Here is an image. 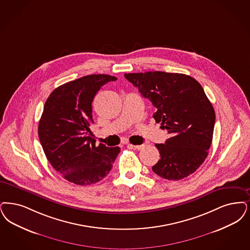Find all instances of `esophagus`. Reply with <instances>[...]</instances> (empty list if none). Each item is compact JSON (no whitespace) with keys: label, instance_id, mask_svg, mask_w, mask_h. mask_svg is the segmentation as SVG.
<instances>
[{"label":"esophagus","instance_id":"esophagus-1","mask_svg":"<svg viewBox=\"0 0 250 250\" xmlns=\"http://www.w3.org/2000/svg\"><path fill=\"white\" fill-rule=\"evenodd\" d=\"M128 146L132 147V148H134L135 150H141V149H143V148H144V146H145V145H132V144H129Z\"/></svg>","mask_w":250,"mask_h":250}]
</instances>
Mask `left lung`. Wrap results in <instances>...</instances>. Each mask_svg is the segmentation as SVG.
Wrapping results in <instances>:
<instances>
[{
  "label": "left lung",
  "mask_w": 250,
  "mask_h": 250,
  "mask_svg": "<svg viewBox=\"0 0 250 250\" xmlns=\"http://www.w3.org/2000/svg\"><path fill=\"white\" fill-rule=\"evenodd\" d=\"M142 97L156 108L153 118L170 138L155 144L161 159L152 171L166 180H182L195 172L208 154L215 110L202 85L182 73H125Z\"/></svg>",
  "instance_id": "1"
}]
</instances>
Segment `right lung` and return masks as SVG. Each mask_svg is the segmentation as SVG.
I'll use <instances>...</instances> for the list:
<instances>
[{"mask_svg": "<svg viewBox=\"0 0 250 250\" xmlns=\"http://www.w3.org/2000/svg\"><path fill=\"white\" fill-rule=\"evenodd\" d=\"M116 77L92 74L64 83L45 101L38 135L51 166L65 180L77 185H91L105 178L120 152L91 137L94 123L92 102L98 91Z\"/></svg>", "mask_w": 250, "mask_h": 250, "instance_id": "add662e5", "label": "right lung"}]
</instances>
